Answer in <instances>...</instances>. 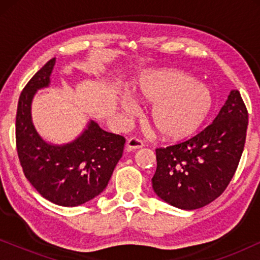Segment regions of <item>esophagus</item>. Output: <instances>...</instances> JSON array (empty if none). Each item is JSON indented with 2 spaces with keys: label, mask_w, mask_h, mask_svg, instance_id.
<instances>
[{
  "label": "esophagus",
  "mask_w": 260,
  "mask_h": 260,
  "mask_svg": "<svg viewBox=\"0 0 260 260\" xmlns=\"http://www.w3.org/2000/svg\"><path fill=\"white\" fill-rule=\"evenodd\" d=\"M144 147L143 141L137 137H130L126 142V149L127 150H136V149H141Z\"/></svg>",
  "instance_id": "34e87169"
}]
</instances>
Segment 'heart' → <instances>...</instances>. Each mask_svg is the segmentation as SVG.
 <instances>
[{
    "instance_id": "1",
    "label": "heart",
    "mask_w": 260,
    "mask_h": 260,
    "mask_svg": "<svg viewBox=\"0 0 260 260\" xmlns=\"http://www.w3.org/2000/svg\"><path fill=\"white\" fill-rule=\"evenodd\" d=\"M135 97L152 105L150 122L159 136L168 141L190 137L207 118L213 108V95L189 74L163 69L142 76L134 86ZM120 108L134 113L135 104L122 98Z\"/></svg>"
}]
</instances>
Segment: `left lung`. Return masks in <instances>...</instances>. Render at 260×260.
I'll list each match as a JSON object with an SVG mask.
<instances>
[{
	"instance_id": "obj_1",
	"label": "left lung",
	"mask_w": 260,
	"mask_h": 260,
	"mask_svg": "<svg viewBox=\"0 0 260 260\" xmlns=\"http://www.w3.org/2000/svg\"><path fill=\"white\" fill-rule=\"evenodd\" d=\"M248 113L240 92L232 90L214 122L180 143L156 149L154 191L167 204L198 209L223 193L243 154Z\"/></svg>"
}]
</instances>
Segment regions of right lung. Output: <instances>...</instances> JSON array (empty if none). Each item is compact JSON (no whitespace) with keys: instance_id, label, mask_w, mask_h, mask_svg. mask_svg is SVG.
I'll return each instance as SVG.
<instances>
[{"instance_id":"obj_1","label":"right lung","mask_w":260,"mask_h":260,"mask_svg":"<svg viewBox=\"0 0 260 260\" xmlns=\"http://www.w3.org/2000/svg\"><path fill=\"white\" fill-rule=\"evenodd\" d=\"M55 58L42 66L21 92L16 111V150L24 176L41 197L65 207L92 200L105 189L125 138L101 129L93 120L72 143H46L31 123L30 104L37 90L48 86Z\"/></svg>"}]
</instances>
